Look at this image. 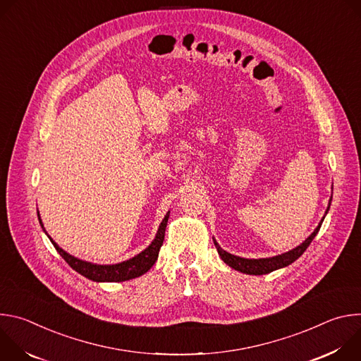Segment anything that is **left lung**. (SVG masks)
Instances as JSON below:
<instances>
[{"instance_id": "obj_1", "label": "left lung", "mask_w": 361, "mask_h": 361, "mask_svg": "<svg viewBox=\"0 0 361 361\" xmlns=\"http://www.w3.org/2000/svg\"><path fill=\"white\" fill-rule=\"evenodd\" d=\"M330 204H331V198L329 201V207H327V212L330 209ZM326 212V214H327ZM323 220L324 217L322 219L320 224L317 226V228L308 235L300 245H297L295 248L284 252V254H280V255H274V257H269V259H243V257H238V255H234V254H230L227 252L226 250H223L219 243L214 240V245L221 257V260L230 266L231 269L237 270V271H241L244 274H251V276H262V274H269L274 270H279V269H283V267H287L290 266L291 263H294L298 257L307 250V247L310 245V243L314 240V237L317 235L322 224H323Z\"/></svg>"}]
</instances>
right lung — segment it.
Returning a JSON list of instances; mask_svg holds the SVG:
<instances>
[{
	"label": "right lung",
	"instance_id": "1",
	"mask_svg": "<svg viewBox=\"0 0 361 361\" xmlns=\"http://www.w3.org/2000/svg\"><path fill=\"white\" fill-rule=\"evenodd\" d=\"M169 217H170V212L163 219V221L159 227V231L156 234V238L151 241V244L144 251L134 255L133 259L121 262L118 264H94V263L80 260V259H77V257L66 252L53 238L47 234L45 228L42 226V221L39 219V214H38V220H39L42 230L48 235L49 241L53 243L56 250L60 252V255L68 263V266L73 270H75L77 273H80L81 276L87 277L88 280L97 281V283H120V281H127V280H131V279L145 274L159 259V251L164 241Z\"/></svg>",
	"mask_w": 361,
	"mask_h": 361
}]
</instances>
